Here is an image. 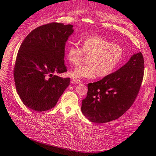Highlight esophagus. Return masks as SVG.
Masks as SVG:
<instances>
[{
	"mask_svg": "<svg viewBox=\"0 0 156 156\" xmlns=\"http://www.w3.org/2000/svg\"><path fill=\"white\" fill-rule=\"evenodd\" d=\"M72 83H76L77 84H81V81L80 80H78V79H73L72 80Z\"/></svg>",
	"mask_w": 156,
	"mask_h": 156,
	"instance_id": "obj_1",
	"label": "esophagus"
}]
</instances>
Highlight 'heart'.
<instances>
[{"label":"heart","instance_id":"obj_1","mask_svg":"<svg viewBox=\"0 0 156 156\" xmlns=\"http://www.w3.org/2000/svg\"><path fill=\"white\" fill-rule=\"evenodd\" d=\"M79 44L80 47L72 44L66 49V58L73 65L80 63L83 54L88 55L87 65L70 72V76L73 79H91L96 74L98 77L108 76L117 69L122 60V48L100 36L84 37L80 39Z\"/></svg>","mask_w":156,"mask_h":156}]
</instances>
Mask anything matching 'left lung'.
<instances>
[{
	"mask_svg": "<svg viewBox=\"0 0 156 156\" xmlns=\"http://www.w3.org/2000/svg\"><path fill=\"white\" fill-rule=\"evenodd\" d=\"M144 60L141 52L110 75L87 84L81 111L93 122L115 120L131 107L138 95L144 77Z\"/></svg>",
	"mask_w": 156,
	"mask_h": 156,
	"instance_id": "1",
	"label": "left lung"
}]
</instances>
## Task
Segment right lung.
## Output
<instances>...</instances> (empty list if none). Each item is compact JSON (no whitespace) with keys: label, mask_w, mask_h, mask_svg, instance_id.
I'll list each match as a JSON object with an SVG mask.
<instances>
[{"label":"right lung","mask_w":156,"mask_h":156,"mask_svg":"<svg viewBox=\"0 0 156 156\" xmlns=\"http://www.w3.org/2000/svg\"><path fill=\"white\" fill-rule=\"evenodd\" d=\"M72 25L52 23L36 28L22 42L14 69L16 91L23 104L37 112L54 107L70 84V78L54 73L66 72L65 47L73 34Z\"/></svg>","instance_id":"right-lung-1"}]
</instances>
